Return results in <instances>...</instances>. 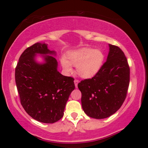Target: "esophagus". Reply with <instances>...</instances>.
Wrapping results in <instances>:
<instances>
[{
  "label": "esophagus",
  "instance_id": "esophagus-1",
  "mask_svg": "<svg viewBox=\"0 0 148 148\" xmlns=\"http://www.w3.org/2000/svg\"><path fill=\"white\" fill-rule=\"evenodd\" d=\"M79 81L78 79H75L74 80V84H75V87L77 88V86H78V84H79Z\"/></svg>",
  "mask_w": 148,
  "mask_h": 148
}]
</instances>
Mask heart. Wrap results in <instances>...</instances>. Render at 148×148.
<instances>
[{"label": "heart", "mask_w": 148, "mask_h": 148, "mask_svg": "<svg viewBox=\"0 0 148 148\" xmlns=\"http://www.w3.org/2000/svg\"><path fill=\"white\" fill-rule=\"evenodd\" d=\"M104 54L100 49L83 48L67 53L61 64L66 72H71L72 65L76 66L77 74L82 78L93 77L100 70L104 61Z\"/></svg>", "instance_id": "heart-1"}]
</instances>
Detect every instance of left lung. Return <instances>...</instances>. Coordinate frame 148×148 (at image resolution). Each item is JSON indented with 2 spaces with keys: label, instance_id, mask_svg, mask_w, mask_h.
<instances>
[{
  "label": "left lung",
  "instance_id": "1",
  "mask_svg": "<svg viewBox=\"0 0 148 148\" xmlns=\"http://www.w3.org/2000/svg\"><path fill=\"white\" fill-rule=\"evenodd\" d=\"M130 76V66L124 52L117 46L109 45L107 60L97 74L78 84L86 114L95 119L114 114L126 98Z\"/></svg>",
  "mask_w": 148,
  "mask_h": 148
}]
</instances>
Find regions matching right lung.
<instances>
[{
    "label": "right lung",
    "instance_id": "right-lung-1",
    "mask_svg": "<svg viewBox=\"0 0 148 148\" xmlns=\"http://www.w3.org/2000/svg\"><path fill=\"white\" fill-rule=\"evenodd\" d=\"M42 54L45 62L35 61ZM49 55H48V54ZM45 43L34 44L22 53L15 68V81L20 101L33 119L44 123H54L64 115L66 103L75 88L74 78L62 75L56 59Z\"/></svg>",
    "mask_w": 148,
    "mask_h": 148
}]
</instances>
